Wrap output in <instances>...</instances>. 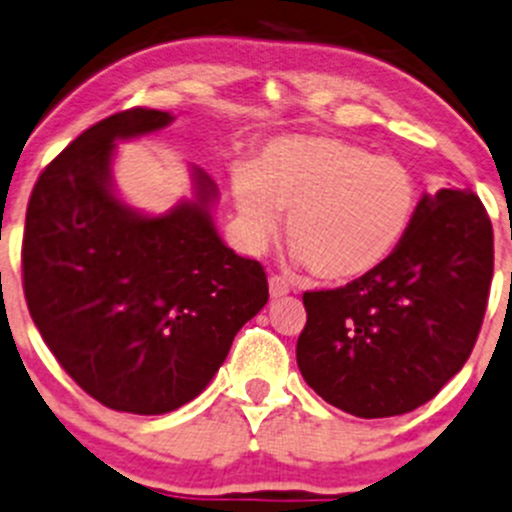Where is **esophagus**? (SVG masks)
Returning <instances> with one entry per match:
<instances>
[{"instance_id":"1","label":"esophagus","mask_w":512,"mask_h":512,"mask_svg":"<svg viewBox=\"0 0 512 512\" xmlns=\"http://www.w3.org/2000/svg\"><path fill=\"white\" fill-rule=\"evenodd\" d=\"M289 294V282L284 277H277V274H272L270 277V297L272 299H279V297H287Z\"/></svg>"}]
</instances>
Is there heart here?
<instances>
[{
  "label": "heart",
  "mask_w": 512,
  "mask_h": 512,
  "mask_svg": "<svg viewBox=\"0 0 512 512\" xmlns=\"http://www.w3.org/2000/svg\"><path fill=\"white\" fill-rule=\"evenodd\" d=\"M247 245L260 250L289 213L287 238L299 262L324 282H353L378 270L410 233L419 203L400 159L338 137H282L233 176Z\"/></svg>",
  "instance_id": "obj_1"
}]
</instances>
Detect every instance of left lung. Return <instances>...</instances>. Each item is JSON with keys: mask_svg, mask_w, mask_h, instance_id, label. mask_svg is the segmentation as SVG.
Returning a JSON list of instances; mask_svg holds the SVG:
<instances>
[{"mask_svg": "<svg viewBox=\"0 0 512 512\" xmlns=\"http://www.w3.org/2000/svg\"><path fill=\"white\" fill-rule=\"evenodd\" d=\"M493 277V225L469 188L422 193L375 272L306 292L297 363L328 405L363 419L417 410L464 368Z\"/></svg>", "mask_w": 512, "mask_h": 512, "instance_id": "left-lung-1", "label": "left lung"}]
</instances>
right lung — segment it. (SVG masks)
I'll use <instances>...</instances> for the list:
<instances>
[{
  "mask_svg": "<svg viewBox=\"0 0 512 512\" xmlns=\"http://www.w3.org/2000/svg\"><path fill=\"white\" fill-rule=\"evenodd\" d=\"M171 122L147 107L100 120L41 171L26 208L31 319L61 368L117 412L166 414L201 395L270 299L260 262L220 240L206 171L193 166V198L161 215L115 193L117 142Z\"/></svg>",
  "mask_w": 512,
  "mask_h": 512,
  "instance_id": "right-lung-1",
  "label": "right lung"
}]
</instances>
